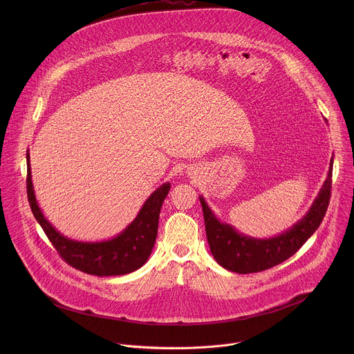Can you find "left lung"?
I'll return each instance as SVG.
<instances>
[{"label":"left lung","instance_id":"obj_1","mask_svg":"<svg viewBox=\"0 0 354 354\" xmlns=\"http://www.w3.org/2000/svg\"><path fill=\"white\" fill-rule=\"evenodd\" d=\"M333 163L334 156L330 160L324 184L303 218L283 233L270 239L245 236L236 230L234 226L221 222L211 211L205 199L199 196L207 241L218 264L237 274H251L271 268L297 252L320 226L327 211L331 196Z\"/></svg>","mask_w":354,"mask_h":354}]
</instances>
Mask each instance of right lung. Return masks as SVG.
<instances>
[{"mask_svg":"<svg viewBox=\"0 0 354 354\" xmlns=\"http://www.w3.org/2000/svg\"><path fill=\"white\" fill-rule=\"evenodd\" d=\"M169 191L170 183L156 188L142 205L136 218L115 237L94 243L72 240L51 225L38 205L31 177L30 152L27 151V196L31 211L59 256L86 274L110 277L139 270L151 254L158 234L159 212Z\"/></svg>","mask_w":354,"mask_h":354,"instance_id":"right-lung-1","label":"right lung"}]
</instances>
